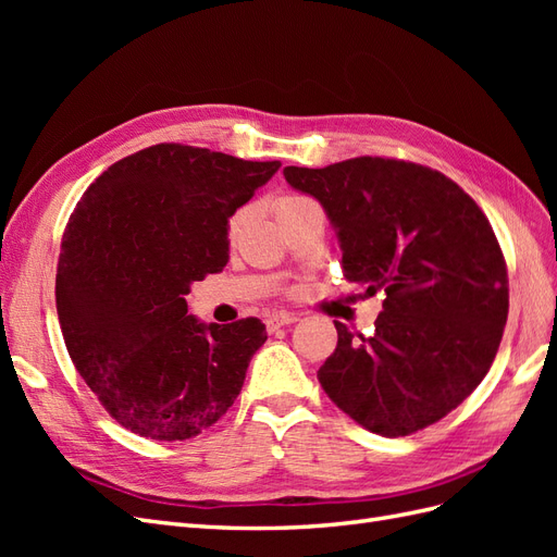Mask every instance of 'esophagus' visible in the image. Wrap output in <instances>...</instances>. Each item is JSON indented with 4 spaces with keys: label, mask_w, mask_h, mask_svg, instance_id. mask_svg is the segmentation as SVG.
<instances>
[{
    "label": "esophagus",
    "mask_w": 557,
    "mask_h": 557,
    "mask_svg": "<svg viewBox=\"0 0 557 557\" xmlns=\"http://www.w3.org/2000/svg\"><path fill=\"white\" fill-rule=\"evenodd\" d=\"M299 320V315L297 313H290V311H276V313H269L267 318H264V325H267V330L269 332H274V330H278V327H283V325H293V323H297Z\"/></svg>",
    "instance_id": "esophagus-1"
}]
</instances>
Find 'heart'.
I'll return each instance as SVG.
<instances>
[{"label":"heart","mask_w":557,"mask_h":557,"mask_svg":"<svg viewBox=\"0 0 557 557\" xmlns=\"http://www.w3.org/2000/svg\"><path fill=\"white\" fill-rule=\"evenodd\" d=\"M309 201H313V199L301 197V195H283L276 201V213L285 211V209H295V207H301V205H309ZM242 218H244V211H239L237 215H234L232 218V227H237L242 223Z\"/></svg>","instance_id":"heart-1"}]
</instances>
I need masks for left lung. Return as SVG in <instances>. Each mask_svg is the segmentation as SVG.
<instances>
[{"label":"left lung","instance_id":"left-lung-1","mask_svg":"<svg viewBox=\"0 0 557 557\" xmlns=\"http://www.w3.org/2000/svg\"><path fill=\"white\" fill-rule=\"evenodd\" d=\"M283 176L325 209L346 281L385 293L372 336L356 339L334 320L323 391L381 436L442 420L476 391L507 325V262L485 213L458 183L404 160L285 166Z\"/></svg>","mask_w":557,"mask_h":557}]
</instances>
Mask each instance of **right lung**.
<instances>
[{"instance_id": "right-lung-1", "label": "right lung", "mask_w": 557, "mask_h": 557, "mask_svg": "<svg viewBox=\"0 0 557 557\" xmlns=\"http://www.w3.org/2000/svg\"><path fill=\"white\" fill-rule=\"evenodd\" d=\"M278 166L158 144L111 164L76 205L55 276L62 336L83 381L134 434L193 440L242 393L264 325L201 323L185 295L227 264L230 218Z\"/></svg>"}]
</instances>
